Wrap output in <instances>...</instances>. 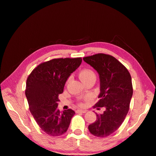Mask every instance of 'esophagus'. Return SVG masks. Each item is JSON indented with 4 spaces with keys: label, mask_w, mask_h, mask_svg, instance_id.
<instances>
[{
    "label": "esophagus",
    "mask_w": 156,
    "mask_h": 156,
    "mask_svg": "<svg viewBox=\"0 0 156 156\" xmlns=\"http://www.w3.org/2000/svg\"><path fill=\"white\" fill-rule=\"evenodd\" d=\"M87 112V111L86 110H81V109H77V111H76V113H86Z\"/></svg>",
    "instance_id": "obj_1"
}]
</instances>
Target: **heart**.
<instances>
[{
	"mask_svg": "<svg viewBox=\"0 0 156 156\" xmlns=\"http://www.w3.org/2000/svg\"><path fill=\"white\" fill-rule=\"evenodd\" d=\"M79 77L82 82H84L85 81H86L87 79L91 77H96V75L92 70L89 69H84L79 72ZM79 105L80 106H82L83 105V103H82V102H79Z\"/></svg>",
	"mask_w": 156,
	"mask_h": 156,
	"instance_id": "heart-1",
	"label": "heart"
}]
</instances>
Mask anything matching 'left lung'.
<instances>
[{
    "label": "left lung",
    "mask_w": 156,
    "mask_h": 156,
    "mask_svg": "<svg viewBox=\"0 0 156 156\" xmlns=\"http://www.w3.org/2000/svg\"><path fill=\"white\" fill-rule=\"evenodd\" d=\"M83 60L100 77V100L94 107L105 108L103 113H96V122L88 129L94 136L107 137L120 127L128 113L133 94L131 76L128 69L111 55L97 54L84 57Z\"/></svg>",
    "instance_id": "8db88e82"
}]
</instances>
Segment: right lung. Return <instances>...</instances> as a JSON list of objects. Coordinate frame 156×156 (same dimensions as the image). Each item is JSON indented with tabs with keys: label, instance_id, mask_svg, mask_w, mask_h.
Wrapping results in <instances>:
<instances>
[{
	"label": "right lung",
	"instance_id": "right-lung-1",
	"mask_svg": "<svg viewBox=\"0 0 156 156\" xmlns=\"http://www.w3.org/2000/svg\"><path fill=\"white\" fill-rule=\"evenodd\" d=\"M81 58H55L41 63L26 80L25 94L29 109L41 129L51 136L66 133L75 114L58 108V96L72 73L80 66Z\"/></svg>",
	"mask_w": 156,
	"mask_h": 156
}]
</instances>
